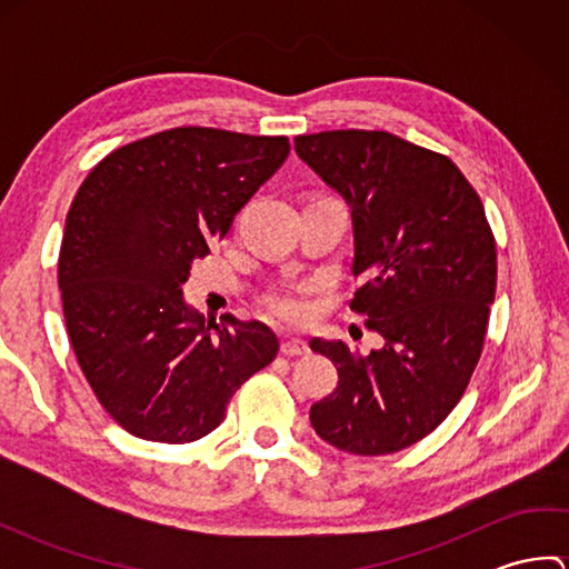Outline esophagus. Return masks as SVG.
I'll use <instances>...</instances> for the list:
<instances>
[{
    "instance_id": "1",
    "label": "esophagus",
    "mask_w": 569,
    "mask_h": 569,
    "mask_svg": "<svg viewBox=\"0 0 569 569\" xmlns=\"http://www.w3.org/2000/svg\"><path fill=\"white\" fill-rule=\"evenodd\" d=\"M281 352H283L286 357H300V355L308 352V342L300 340V337H283Z\"/></svg>"
}]
</instances>
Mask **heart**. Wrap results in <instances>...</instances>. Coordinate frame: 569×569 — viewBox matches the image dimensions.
Returning <instances> with one entry per match:
<instances>
[{
  "instance_id": "obj_1",
  "label": "heart",
  "mask_w": 569,
  "mask_h": 569,
  "mask_svg": "<svg viewBox=\"0 0 569 569\" xmlns=\"http://www.w3.org/2000/svg\"><path fill=\"white\" fill-rule=\"evenodd\" d=\"M269 310L273 312L276 318L288 320V322H296V320L303 318V310L306 308H303V303H300L296 296L281 293V296H271L269 298Z\"/></svg>"
}]
</instances>
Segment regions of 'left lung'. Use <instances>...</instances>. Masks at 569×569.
<instances>
[{"label":"left lung","mask_w":569,"mask_h":569,"mask_svg":"<svg viewBox=\"0 0 569 569\" xmlns=\"http://www.w3.org/2000/svg\"><path fill=\"white\" fill-rule=\"evenodd\" d=\"M296 153L352 212V308L381 335L369 355L310 342L340 377L310 422L337 450L391 455L462 398L497 293V244L475 188L442 153L367 129L296 137Z\"/></svg>","instance_id":"obj_1"}]
</instances>
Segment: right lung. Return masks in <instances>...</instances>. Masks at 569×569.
Wrapping results in <instances>:
<instances>
[{"label": "right lung", "instance_id": "right-lung-1", "mask_svg": "<svg viewBox=\"0 0 569 569\" xmlns=\"http://www.w3.org/2000/svg\"><path fill=\"white\" fill-rule=\"evenodd\" d=\"M288 153L286 137L178 127L112 151L72 200L58 259L66 328L98 401L137 438H204L273 361L266 325H204L183 283Z\"/></svg>", "mask_w": 569, "mask_h": 569}]
</instances>
